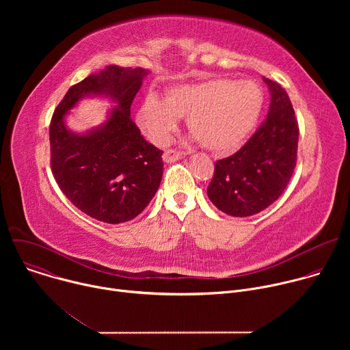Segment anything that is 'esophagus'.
I'll return each mask as SVG.
<instances>
[{
    "mask_svg": "<svg viewBox=\"0 0 350 350\" xmlns=\"http://www.w3.org/2000/svg\"><path fill=\"white\" fill-rule=\"evenodd\" d=\"M181 157H183L181 151H177V149H172V148L165 149V152H163V161L167 162V163L174 162V161L180 159Z\"/></svg>",
    "mask_w": 350,
    "mask_h": 350,
    "instance_id": "esophagus-1",
    "label": "esophagus"
}]
</instances>
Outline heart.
<instances>
[{
	"instance_id": "b5f03b06",
	"label": "heart",
	"mask_w": 350,
	"mask_h": 350,
	"mask_svg": "<svg viewBox=\"0 0 350 350\" xmlns=\"http://www.w3.org/2000/svg\"><path fill=\"white\" fill-rule=\"evenodd\" d=\"M263 107V94L255 81L209 79L180 84L165 92V101L148 95L137 123L157 145L169 142L178 118L187 116L188 130L216 155H228L252 133Z\"/></svg>"
}]
</instances>
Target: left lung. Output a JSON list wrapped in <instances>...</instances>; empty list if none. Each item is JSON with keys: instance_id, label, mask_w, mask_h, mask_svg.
Segmentation results:
<instances>
[{"instance_id": "left-lung-1", "label": "left lung", "mask_w": 350, "mask_h": 350, "mask_svg": "<svg viewBox=\"0 0 350 350\" xmlns=\"http://www.w3.org/2000/svg\"><path fill=\"white\" fill-rule=\"evenodd\" d=\"M269 113L234 155L215 163L208 196L221 212L252 216L280 198L296 166L299 127L286 91L270 79Z\"/></svg>"}]
</instances>
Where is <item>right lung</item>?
Segmentation results:
<instances>
[{
  "mask_svg": "<svg viewBox=\"0 0 350 350\" xmlns=\"http://www.w3.org/2000/svg\"><path fill=\"white\" fill-rule=\"evenodd\" d=\"M146 72L118 65L72 85L49 124L51 170L69 201L92 219L129 221L151 202L163 174V151L149 144L130 116ZM105 93L118 105L103 127L80 136L63 124L64 113L83 94Z\"/></svg>",
  "mask_w": 350,
  "mask_h": 350,
  "instance_id": "1",
  "label": "right lung"
}]
</instances>
